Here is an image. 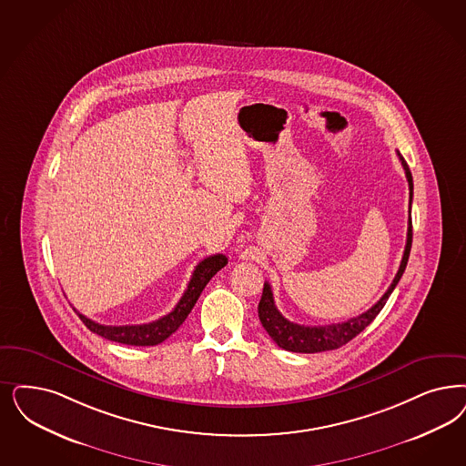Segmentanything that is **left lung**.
Instances as JSON below:
<instances>
[{
    "label": "left lung",
    "instance_id": "1",
    "mask_svg": "<svg viewBox=\"0 0 466 466\" xmlns=\"http://www.w3.org/2000/svg\"><path fill=\"white\" fill-rule=\"evenodd\" d=\"M398 157L401 160L404 174L408 178V186H410V208H411V201H413V177L410 172L408 163L404 161L401 153L398 151ZM411 241H413V225H411V217L408 218V238H406V246H404V255H402L401 265L400 270L396 273L392 284L389 286V289L385 290L384 296L367 309L365 313L350 319L342 323H332V325H320V327H308V325H298L294 321H289L282 317V313L277 309L275 301H273L272 288L268 282H265L263 286V294L258 305V317L263 325V329L268 332V336L277 342L279 348L292 351V353H321V351H330V350H338L340 346L348 344L351 339L356 338L367 325H370L373 319L380 313V309L384 308L390 292L398 286L400 279L404 273L410 251H411Z\"/></svg>",
    "mask_w": 466,
    "mask_h": 466
}]
</instances>
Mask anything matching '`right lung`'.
<instances>
[{"label":"right lung","instance_id":"obj_1","mask_svg":"<svg viewBox=\"0 0 466 466\" xmlns=\"http://www.w3.org/2000/svg\"><path fill=\"white\" fill-rule=\"evenodd\" d=\"M227 265L225 255H213V257L205 258L203 261L198 263L194 268L193 277L187 284V289L182 294L180 301L177 303L176 308L161 317L158 320L151 323H143V325H101L96 321L89 320L79 313V319L84 321V325L101 338L115 340L120 344H128V346H157L163 342L165 339L170 338L177 329L182 325V321L187 319L191 313L199 294L207 288L209 279L224 268Z\"/></svg>","mask_w":466,"mask_h":466}]
</instances>
